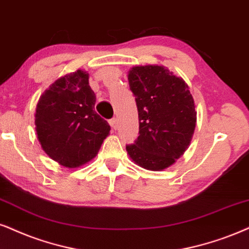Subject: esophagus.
<instances>
[{"label": "esophagus", "instance_id": "obj_1", "mask_svg": "<svg viewBox=\"0 0 249 249\" xmlns=\"http://www.w3.org/2000/svg\"><path fill=\"white\" fill-rule=\"evenodd\" d=\"M109 124H110V126L114 128V130H116V127H117V119H116V118H111V119H110V121H109Z\"/></svg>", "mask_w": 249, "mask_h": 249}]
</instances>
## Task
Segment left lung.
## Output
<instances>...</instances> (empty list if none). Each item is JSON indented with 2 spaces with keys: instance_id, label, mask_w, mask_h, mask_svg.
Wrapping results in <instances>:
<instances>
[{
  "instance_id": "left-lung-1",
  "label": "left lung",
  "mask_w": 249,
  "mask_h": 249,
  "mask_svg": "<svg viewBox=\"0 0 249 249\" xmlns=\"http://www.w3.org/2000/svg\"><path fill=\"white\" fill-rule=\"evenodd\" d=\"M128 85L139 115V137L126 150L141 168H169L190 146L196 111L187 84L164 67H134Z\"/></svg>"
}]
</instances>
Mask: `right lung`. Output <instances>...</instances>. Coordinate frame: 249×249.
I'll return each instance as SVG.
<instances>
[{
	"label": "right lung",
	"mask_w": 249,
	"mask_h": 249,
	"mask_svg": "<svg viewBox=\"0 0 249 249\" xmlns=\"http://www.w3.org/2000/svg\"><path fill=\"white\" fill-rule=\"evenodd\" d=\"M86 71L59 78L40 97L36 130L41 147L50 159L67 168L89 162L108 137V122L94 110L96 96Z\"/></svg>",
	"instance_id": "right-lung-1"
}]
</instances>
